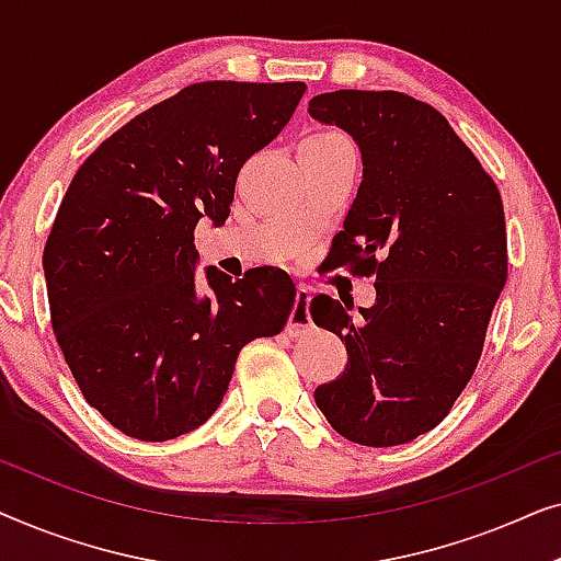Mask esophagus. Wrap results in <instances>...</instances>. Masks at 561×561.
I'll return each mask as SVG.
<instances>
[{"label":"esophagus","mask_w":561,"mask_h":561,"mask_svg":"<svg viewBox=\"0 0 561 561\" xmlns=\"http://www.w3.org/2000/svg\"><path fill=\"white\" fill-rule=\"evenodd\" d=\"M309 301H311V290L306 288V286H298L294 311H290V319H288V327H286V332H288L290 336H298V334L309 332V329H311Z\"/></svg>","instance_id":"1"}]
</instances>
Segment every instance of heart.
Returning <instances> with one entry per match:
<instances>
[{
  "instance_id": "obj_1",
  "label": "heart",
  "mask_w": 561,
  "mask_h": 561,
  "mask_svg": "<svg viewBox=\"0 0 561 561\" xmlns=\"http://www.w3.org/2000/svg\"><path fill=\"white\" fill-rule=\"evenodd\" d=\"M306 142H347V137L334 133V129H317V133L306 137Z\"/></svg>"
}]
</instances>
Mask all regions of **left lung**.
Instances as JSON below:
<instances>
[{"label":"left lung","mask_w":561,"mask_h":561,"mask_svg":"<svg viewBox=\"0 0 561 561\" xmlns=\"http://www.w3.org/2000/svg\"><path fill=\"white\" fill-rule=\"evenodd\" d=\"M309 114L347 129L365 165L324 265L378 290L359 317L311 298L313 324L347 347L344 373L313 398L344 439L409 444L442 424L478 367L508 278L501 191L447 117L401 91H329Z\"/></svg>","instance_id":"obj_1"}]
</instances>
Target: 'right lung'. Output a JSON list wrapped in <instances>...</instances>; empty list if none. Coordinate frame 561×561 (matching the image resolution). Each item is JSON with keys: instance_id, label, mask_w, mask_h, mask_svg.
<instances>
[{"instance_id": "add662e5", "label": "right lung", "mask_w": 561, "mask_h": 561, "mask_svg": "<svg viewBox=\"0 0 561 561\" xmlns=\"http://www.w3.org/2000/svg\"><path fill=\"white\" fill-rule=\"evenodd\" d=\"M304 81L191 83L104 140L76 171L43 250L50 324L89 405L140 442L194 432L219 409L237 355L278 334L296 304L280 267L232 280L206 267L198 219L225 225L240 168Z\"/></svg>"}]
</instances>
